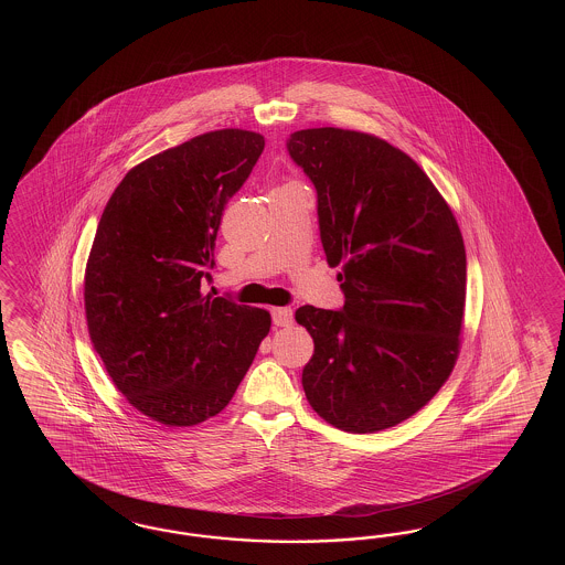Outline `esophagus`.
I'll return each instance as SVG.
<instances>
[{
  "mask_svg": "<svg viewBox=\"0 0 565 565\" xmlns=\"http://www.w3.org/2000/svg\"><path fill=\"white\" fill-rule=\"evenodd\" d=\"M271 317H274V323L277 327H290L294 323V312L291 308H274L271 310Z\"/></svg>",
  "mask_w": 565,
  "mask_h": 565,
  "instance_id": "1",
  "label": "esophagus"
}]
</instances>
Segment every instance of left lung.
Masks as SVG:
<instances>
[{
    "label": "left lung",
    "mask_w": 565,
    "mask_h": 565,
    "mask_svg": "<svg viewBox=\"0 0 565 565\" xmlns=\"http://www.w3.org/2000/svg\"><path fill=\"white\" fill-rule=\"evenodd\" d=\"M319 196L329 267H342V310L305 307L315 352L308 404L348 433H376L435 397L460 356L466 248L451 206L385 138L308 128L288 140Z\"/></svg>",
    "instance_id": "8db88e82"
}]
</instances>
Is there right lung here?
<instances>
[{
	"label": "right lung",
	"mask_w": 565,
	"mask_h": 565,
	"mask_svg": "<svg viewBox=\"0 0 565 565\" xmlns=\"http://www.w3.org/2000/svg\"><path fill=\"white\" fill-rule=\"evenodd\" d=\"M265 149L223 128L145 159L103 209L85 269L86 327L126 402L194 427L236 394L271 329L265 308L203 291L223 209Z\"/></svg>",
	"instance_id": "add662e5"
}]
</instances>
